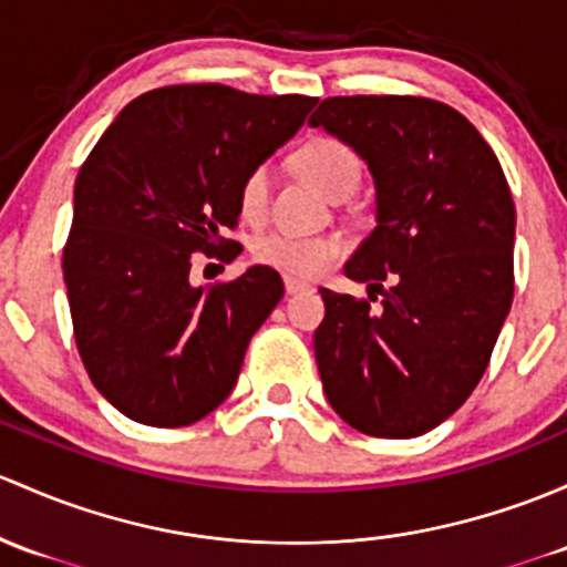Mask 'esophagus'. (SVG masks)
Masks as SVG:
<instances>
[{
  "label": "esophagus",
  "instance_id": "esophagus-1",
  "mask_svg": "<svg viewBox=\"0 0 567 567\" xmlns=\"http://www.w3.org/2000/svg\"><path fill=\"white\" fill-rule=\"evenodd\" d=\"M307 288H309V285H307V282H301V279L285 277V293H288V296L301 293V290H307Z\"/></svg>",
  "mask_w": 567,
  "mask_h": 567
}]
</instances>
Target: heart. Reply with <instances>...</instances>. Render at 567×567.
I'll list each match as a JSON object with an SVG mask.
<instances>
[{
  "mask_svg": "<svg viewBox=\"0 0 567 567\" xmlns=\"http://www.w3.org/2000/svg\"><path fill=\"white\" fill-rule=\"evenodd\" d=\"M290 168L303 182L312 184L326 198H344L361 178V159L344 141L331 135L307 138L290 154ZM271 200V184L266 168H252L241 178L238 187V214L247 223H264ZM348 244L342 236H293L268 234L252 244V255L258 264L277 268L290 277H320L344 255Z\"/></svg>",
  "mask_w": 567,
  "mask_h": 567,
  "instance_id": "heart-1",
  "label": "heart"
}]
</instances>
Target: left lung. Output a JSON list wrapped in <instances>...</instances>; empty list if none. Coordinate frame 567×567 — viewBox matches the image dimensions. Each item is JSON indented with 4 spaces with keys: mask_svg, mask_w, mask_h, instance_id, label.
Segmentation results:
<instances>
[{
    "mask_svg": "<svg viewBox=\"0 0 567 567\" xmlns=\"http://www.w3.org/2000/svg\"><path fill=\"white\" fill-rule=\"evenodd\" d=\"M309 124L353 146L378 187V228L344 266L369 299L320 288L326 399L363 434L419 437L467 402L508 318L511 187L484 135L437 100L329 97Z\"/></svg>",
    "mask_w": 567,
    "mask_h": 567,
    "instance_id": "obj_1",
    "label": "left lung"
}]
</instances>
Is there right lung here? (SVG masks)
Instances as JSON below:
<instances>
[{
  "mask_svg": "<svg viewBox=\"0 0 567 567\" xmlns=\"http://www.w3.org/2000/svg\"><path fill=\"white\" fill-rule=\"evenodd\" d=\"M318 97L174 83L113 118L75 178L62 252L73 333L94 389L146 426H189L234 391L282 277L252 266L195 288L193 255L230 264L241 178L301 127Z\"/></svg>",
  "mask_w": 567,
  "mask_h": 567,
  "instance_id": "add662e5",
  "label": "right lung"
}]
</instances>
